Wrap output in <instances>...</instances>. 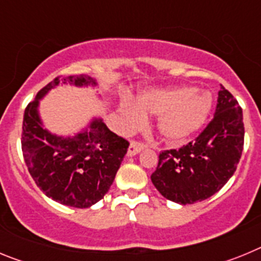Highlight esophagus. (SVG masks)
I'll use <instances>...</instances> for the list:
<instances>
[{"mask_svg":"<svg viewBox=\"0 0 261 261\" xmlns=\"http://www.w3.org/2000/svg\"><path fill=\"white\" fill-rule=\"evenodd\" d=\"M144 149H145V145L144 144H140V142L132 141V142H130V145H129V147H128L126 155H128V156L137 155V154L140 153V151H141V150H144Z\"/></svg>","mask_w":261,"mask_h":261,"instance_id":"obj_1","label":"esophagus"}]
</instances>
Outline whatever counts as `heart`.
<instances>
[{"label":"heart","mask_w":261,"mask_h":261,"mask_svg":"<svg viewBox=\"0 0 261 261\" xmlns=\"http://www.w3.org/2000/svg\"><path fill=\"white\" fill-rule=\"evenodd\" d=\"M213 107V96L208 91L197 93L195 87L146 90L136 103L124 100L119 115L126 129L144 121V115H158L156 129L167 142L179 144L199 132Z\"/></svg>","instance_id":"obj_1"}]
</instances>
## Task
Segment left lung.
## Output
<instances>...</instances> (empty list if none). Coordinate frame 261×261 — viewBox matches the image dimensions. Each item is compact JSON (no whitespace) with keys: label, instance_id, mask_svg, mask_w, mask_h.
Here are the masks:
<instances>
[{"label":"left lung","instance_id":"left-lung-1","mask_svg":"<svg viewBox=\"0 0 261 261\" xmlns=\"http://www.w3.org/2000/svg\"><path fill=\"white\" fill-rule=\"evenodd\" d=\"M243 142L242 108L221 85L214 119L193 142L159 154L151 183L163 197L176 204L204 201L234 175Z\"/></svg>","mask_w":261,"mask_h":261}]
</instances>
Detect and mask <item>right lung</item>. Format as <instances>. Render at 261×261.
Returning a JSON list of instances; mask_svg holds the SVG:
<instances>
[{
    "label": "right lung",
    "mask_w": 261,
    "mask_h": 261,
    "mask_svg": "<svg viewBox=\"0 0 261 261\" xmlns=\"http://www.w3.org/2000/svg\"><path fill=\"white\" fill-rule=\"evenodd\" d=\"M62 85L98 87L95 78L86 74L57 77L43 87L24 111L23 158L30 175L47 197L73 208H90L112 186L129 144L111 132L100 116H94L73 135L49 132L41 120L40 100Z\"/></svg>",
    "instance_id": "right-lung-1"
}]
</instances>
